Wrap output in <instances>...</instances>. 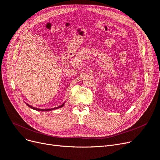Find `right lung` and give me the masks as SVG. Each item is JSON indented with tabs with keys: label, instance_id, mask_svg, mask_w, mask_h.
Instances as JSON below:
<instances>
[{
	"label": "right lung",
	"instance_id": "1",
	"mask_svg": "<svg viewBox=\"0 0 160 160\" xmlns=\"http://www.w3.org/2000/svg\"><path fill=\"white\" fill-rule=\"evenodd\" d=\"M64 104V103H63V104H62V105H61V106H58V107H57V108H52V109H38V108H33V107H32V106L29 105H28V103H26V105L28 106V107H29V108H32V109H34V110H36V111H52V110H53V109H58V108H61L63 107Z\"/></svg>",
	"mask_w": 160,
	"mask_h": 160
}]
</instances>
